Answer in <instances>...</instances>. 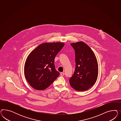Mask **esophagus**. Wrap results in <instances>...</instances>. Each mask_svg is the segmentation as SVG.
Instances as JSON below:
<instances>
[{"mask_svg": "<svg viewBox=\"0 0 121 121\" xmlns=\"http://www.w3.org/2000/svg\"><path fill=\"white\" fill-rule=\"evenodd\" d=\"M60 75H61V76H64V73H63V72H61V73H60Z\"/></svg>", "mask_w": 121, "mask_h": 121, "instance_id": "esophagus-1", "label": "esophagus"}]
</instances>
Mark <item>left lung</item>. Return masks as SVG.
Segmentation results:
<instances>
[{"instance_id":"8db88e82","label":"left lung","mask_w":121,"mask_h":121,"mask_svg":"<svg viewBox=\"0 0 121 121\" xmlns=\"http://www.w3.org/2000/svg\"><path fill=\"white\" fill-rule=\"evenodd\" d=\"M75 54V68L69 80L70 85L78 91L88 90L95 84L99 73L98 61L94 52L83 42L71 43Z\"/></svg>"}]
</instances>
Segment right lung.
Masks as SVG:
<instances>
[{"label":"right lung","instance_id":"add662e5","mask_svg":"<svg viewBox=\"0 0 121 121\" xmlns=\"http://www.w3.org/2000/svg\"><path fill=\"white\" fill-rule=\"evenodd\" d=\"M64 44L59 42L42 43L30 53L24 65V74L33 88L44 90L59 75L54 60Z\"/></svg>","mask_w":121,"mask_h":121}]
</instances>
